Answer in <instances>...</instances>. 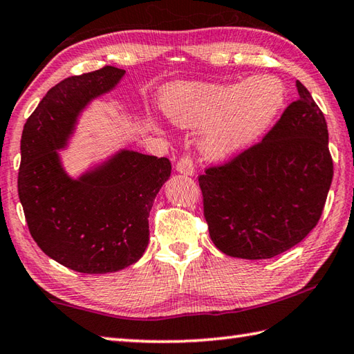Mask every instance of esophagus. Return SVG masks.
Instances as JSON below:
<instances>
[{
  "label": "esophagus",
  "mask_w": 354,
  "mask_h": 354,
  "mask_svg": "<svg viewBox=\"0 0 354 354\" xmlns=\"http://www.w3.org/2000/svg\"><path fill=\"white\" fill-rule=\"evenodd\" d=\"M176 171L183 173V175L192 176L195 173V162H193V158L190 155L183 156L176 164Z\"/></svg>",
  "instance_id": "esophagus-1"
}]
</instances>
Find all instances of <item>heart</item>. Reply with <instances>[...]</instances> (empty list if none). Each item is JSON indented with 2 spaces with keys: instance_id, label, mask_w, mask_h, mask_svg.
Listing matches in <instances>:
<instances>
[{
  "instance_id": "1",
  "label": "heart",
  "mask_w": 354,
  "mask_h": 354,
  "mask_svg": "<svg viewBox=\"0 0 354 354\" xmlns=\"http://www.w3.org/2000/svg\"><path fill=\"white\" fill-rule=\"evenodd\" d=\"M286 96L279 78L261 73L225 86L175 82L162 90L161 109L178 127H204L201 151L210 161H224L264 135Z\"/></svg>"
}]
</instances>
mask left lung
<instances>
[{
	"mask_svg": "<svg viewBox=\"0 0 354 354\" xmlns=\"http://www.w3.org/2000/svg\"><path fill=\"white\" fill-rule=\"evenodd\" d=\"M262 141L198 178L209 233L221 252L274 258L319 221L333 179L324 113L306 86Z\"/></svg>",
	"mask_w": 354,
	"mask_h": 354,
	"instance_id": "obj_1",
	"label": "left lung"
}]
</instances>
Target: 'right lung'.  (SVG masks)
I'll use <instances>...</instances> for the list:
<instances>
[{
	"label": "right lung",
	"mask_w": 354,
	"mask_h": 354,
	"mask_svg": "<svg viewBox=\"0 0 354 354\" xmlns=\"http://www.w3.org/2000/svg\"><path fill=\"white\" fill-rule=\"evenodd\" d=\"M126 73L106 66L48 90L24 124L18 195L32 238L48 258L75 272L112 273L141 258L149 213L170 178L167 158L120 150L78 179L62 169L64 149L87 104Z\"/></svg>",
	"instance_id": "1"
}]
</instances>
